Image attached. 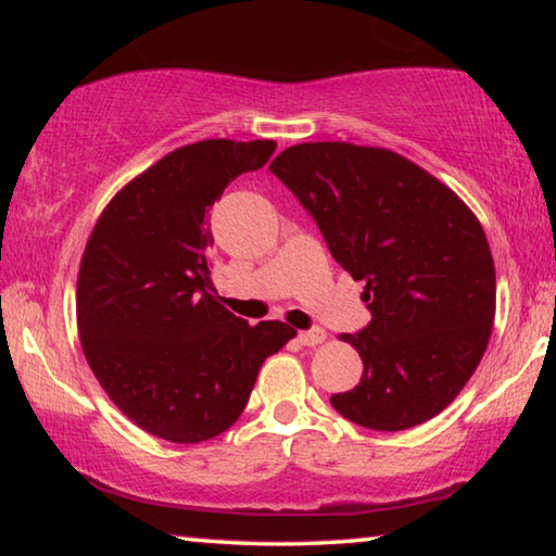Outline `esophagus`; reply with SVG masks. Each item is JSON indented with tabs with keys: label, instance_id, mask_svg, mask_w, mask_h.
<instances>
[{
	"label": "esophagus",
	"instance_id": "obj_1",
	"mask_svg": "<svg viewBox=\"0 0 556 556\" xmlns=\"http://www.w3.org/2000/svg\"><path fill=\"white\" fill-rule=\"evenodd\" d=\"M296 338L301 345H318L326 341V331L324 328H312V331H301Z\"/></svg>",
	"mask_w": 556,
	"mask_h": 556
}]
</instances>
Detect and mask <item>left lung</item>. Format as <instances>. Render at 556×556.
Returning a JSON list of instances; mask_svg holds the SVG:
<instances>
[{"label":"left lung","mask_w":556,"mask_h":556,"mask_svg":"<svg viewBox=\"0 0 556 556\" xmlns=\"http://www.w3.org/2000/svg\"><path fill=\"white\" fill-rule=\"evenodd\" d=\"M312 213L372 321L343 333L363 378L331 397L375 431L444 412L476 372L495 318V265L481 223L409 159L348 142L294 144L269 164Z\"/></svg>","instance_id":"8db88e82"}]
</instances>
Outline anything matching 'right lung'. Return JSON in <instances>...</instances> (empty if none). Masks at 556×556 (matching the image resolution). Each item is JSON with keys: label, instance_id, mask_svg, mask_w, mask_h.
<instances>
[{"label": "right lung", "instance_id": "1", "mask_svg": "<svg viewBox=\"0 0 556 556\" xmlns=\"http://www.w3.org/2000/svg\"><path fill=\"white\" fill-rule=\"evenodd\" d=\"M271 139L174 149L122 188L78 271L80 345L115 407L139 429L199 444L230 429L269 355L296 336L218 304L208 211L225 186L269 162Z\"/></svg>", "mask_w": 556, "mask_h": 556}]
</instances>
